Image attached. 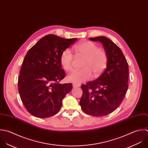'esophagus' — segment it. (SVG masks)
<instances>
[{"label":"esophagus","instance_id":"esophagus-1","mask_svg":"<svg viewBox=\"0 0 148 148\" xmlns=\"http://www.w3.org/2000/svg\"><path fill=\"white\" fill-rule=\"evenodd\" d=\"M73 86L74 88H78V87H79L80 86V85L79 84H73Z\"/></svg>","mask_w":148,"mask_h":148}]
</instances>
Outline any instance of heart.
<instances>
[{"instance_id":"obj_1","label":"heart","mask_w":148,"mask_h":148,"mask_svg":"<svg viewBox=\"0 0 148 148\" xmlns=\"http://www.w3.org/2000/svg\"><path fill=\"white\" fill-rule=\"evenodd\" d=\"M74 49L78 55L85 58L82 64L83 69L70 74L67 77V81L79 84L89 79L92 75L94 78L99 77L107 66L108 56L106 52L89 41L80 42L75 46ZM73 60L71 51L69 49L64 50L60 56V64L65 71L73 70Z\"/></svg>"}]
</instances>
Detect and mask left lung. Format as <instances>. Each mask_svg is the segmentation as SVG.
<instances>
[{
	"instance_id": "left-lung-1",
	"label": "left lung",
	"mask_w": 148,
	"mask_h": 148,
	"mask_svg": "<svg viewBox=\"0 0 148 148\" xmlns=\"http://www.w3.org/2000/svg\"><path fill=\"white\" fill-rule=\"evenodd\" d=\"M103 44L108 56L107 68L95 81L82 85L79 101L82 111L93 116H103L115 110L128 89L129 66L119 47L105 36L89 38Z\"/></svg>"
}]
</instances>
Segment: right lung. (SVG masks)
I'll list each match as a JSON object with an SVG mask.
<instances>
[{"label":"right lung","instance_id":"right-lung-1","mask_svg":"<svg viewBox=\"0 0 148 148\" xmlns=\"http://www.w3.org/2000/svg\"><path fill=\"white\" fill-rule=\"evenodd\" d=\"M77 38L66 39L54 34L41 38L27 52L18 77V92L26 110L45 118L57 114L71 84H59L66 73L62 69V52Z\"/></svg>","mask_w":148,"mask_h":148}]
</instances>
